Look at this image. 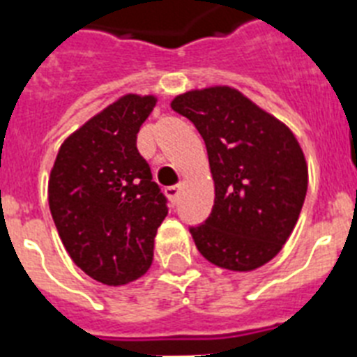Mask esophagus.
<instances>
[{"mask_svg":"<svg viewBox=\"0 0 357 357\" xmlns=\"http://www.w3.org/2000/svg\"><path fill=\"white\" fill-rule=\"evenodd\" d=\"M167 196H169V199L172 202L174 205L178 204V199H179V194H181V185H172V187H167Z\"/></svg>","mask_w":357,"mask_h":357,"instance_id":"esophagus-1","label":"esophagus"}]
</instances>
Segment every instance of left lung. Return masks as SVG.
Returning <instances> with one entry per match:
<instances>
[{"mask_svg":"<svg viewBox=\"0 0 357 357\" xmlns=\"http://www.w3.org/2000/svg\"><path fill=\"white\" fill-rule=\"evenodd\" d=\"M207 146L214 205L190 227L205 259L253 271L275 259L294 231L308 190V165L294 132L229 86L192 89L170 102Z\"/></svg>","mask_w":357,"mask_h":357,"instance_id":"obj_1","label":"left lung"}]
</instances>
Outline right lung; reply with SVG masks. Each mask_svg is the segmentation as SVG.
Returning a JSON list of instances; mask_svg holds the SVG:
<instances>
[{
  "label": "right lung",
  "mask_w": 357,
  "mask_h": 357,
  "mask_svg": "<svg viewBox=\"0 0 357 357\" xmlns=\"http://www.w3.org/2000/svg\"><path fill=\"white\" fill-rule=\"evenodd\" d=\"M158 98L128 93L62 143L49 176V208L78 268L108 286L143 277L153 238L169 214L137 150V132Z\"/></svg>",
  "instance_id": "add662e5"
}]
</instances>
